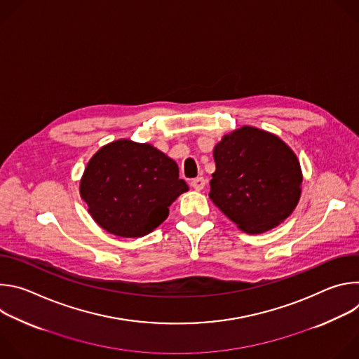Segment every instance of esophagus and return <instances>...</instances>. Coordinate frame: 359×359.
I'll return each mask as SVG.
<instances>
[{"instance_id":"obj_1","label":"esophagus","mask_w":359,"mask_h":359,"mask_svg":"<svg viewBox=\"0 0 359 359\" xmlns=\"http://www.w3.org/2000/svg\"><path fill=\"white\" fill-rule=\"evenodd\" d=\"M204 186H206V180H204V177H201V176L194 177L191 180V187L196 189V190H201Z\"/></svg>"}]
</instances>
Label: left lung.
<instances>
[{
    "label": "left lung",
    "mask_w": 359,
    "mask_h": 359,
    "mask_svg": "<svg viewBox=\"0 0 359 359\" xmlns=\"http://www.w3.org/2000/svg\"><path fill=\"white\" fill-rule=\"evenodd\" d=\"M213 155L209 196L243 231L264 233L292 213L302 175L294 151L280 137L243 126L226 135Z\"/></svg>",
    "instance_id": "obj_1"
}]
</instances>
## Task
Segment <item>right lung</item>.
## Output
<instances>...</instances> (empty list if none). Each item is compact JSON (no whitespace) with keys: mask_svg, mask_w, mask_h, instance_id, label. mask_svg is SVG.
I'll use <instances>...</instances> for the list:
<instances>
[{"mask_svg":"<svg viewBox=\"0 0 359 359\" xmlns=\"http://www.w3.org/2000/svg\"><path fill=\"white\" fill-rule=\"evenodd\" d=\"M79 189L92 219L119 237L155 230L168 219L170 204L189 190L175 161L147 143L126 139L95 153Z\"/></svg>","mask_w":359,"mask_h":359,"instance_id":"right-lung-1","label":"right lung"}]
</instances>
